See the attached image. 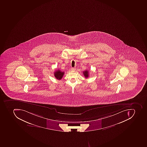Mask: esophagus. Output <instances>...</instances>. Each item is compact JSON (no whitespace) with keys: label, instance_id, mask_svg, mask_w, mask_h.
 <instances>
[{"label":"esophagus","instance_id":"obj_1","mask_svg":"<svg viewBox=\"0 0 147 147\" xmlns=\"http://www.w3.org/2000/svg\"><path fill=\"white\" fill-rule=\"evenodd\" d=\"M71 71H75V68H73V67H72V68H71Z\"/></svg>","mask_w":147,"mask_h":147}]
</instances>
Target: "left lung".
Listing matches in <instances>:
<instances>
[{
	"label": "left lung",
	"mask_w": 147,
	"mask_h": 147,
	"mask_svg": "<svg viewBox=\"0 0 147 147\" xmlns=\"http://www.w3.org/2000/svg\"><path fill=\"white\" fill-rule=\"evenodd\" d=\"M83 75L84 76L85 78H88V76H89L88 71H87V70H86V71H83Z\"/></svg>",
	"instance_id": "obj_1"
}]
</instances>
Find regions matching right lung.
<instances>
[{"mask_svg":"<svg viewBox=\"0 0 147 147\" xmlns=\"http://www.w3.org/2000/svg\"><path fill=\"white\" fill-rule=\"evenodd\" d=\"M64 72L61 71L58 69L54 72V76L55 78L58 80H61L64 76Z\"/></svg>","mask_w":147,"mask_h":147,"instance_id":"obj_1","label":"right lung"}]
</instances>
